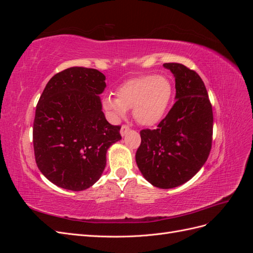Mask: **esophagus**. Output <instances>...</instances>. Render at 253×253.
<instances>
[{
    "mask_svg": "<svg viewBox=\"0 0 253 253\" xmlns=\"http://www.w3.org/2000/svg\"><path fill=\"white\" fill-rule=\"evenodd\" d=\"M128 131H129V127H128L127 126H126V125H125V126H121V128H120V134H121V136H122V137H124V136L128 132Z\"/></svg>",
    "mask_w": 253,
    "mask_h": 253,
    "instance_id": "esophagus-1",
    "label": "esophagus"
}]
</instances>
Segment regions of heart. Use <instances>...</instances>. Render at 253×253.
<instances>
[{"label": "heart", "mask_w": 253, "mask_h": 253, "mask_svg": "<svg viewBox=\"0 0 253 253\" xmlns=\"http://www.w3.org/2000/svg\"><path fill=\"white\" fill-rule=\"evenodd\" d=\"M117 98L103 99V108L114 119L126 116L133 109V117L141 126H154L166 115L172 99L170 80L160 75H145L129 79L116 91Z\"/></svg>", "instance_id": "heart-1"}]
</instances>
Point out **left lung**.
Instances as JSON below:
<instances>
[{
  "mask_svg": "<svg viewBox=\"0 0 253 253\" xmlns=\"http://www.w3.org/2000/svg\"><path fill=\"white\" fill-rule=\"evenodd\" d=\"M175 77V103L156 129H142L136 164L154 187L171 189L190 180L208 159L213 113L198 74L179 63H165Z\"/></svg>",
  "mask_w": 253,
  "mask_h": 253,
  "instance_id": "8db88e82",
  "label": "left lung"
}]
</instances>
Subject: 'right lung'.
<instances>
[{
	"mask_svg": "<svg viewBox=\"0 0 253 253\" xmlns=\"http://www.w3.org/2000/svg\"><path fill=\"white\" fill-rule=\"evenodd\" d=\"M105 76L94 68L70 67L48 81L36 108L34 150L41 173L72 191L101 177L106 152L121 139L120 126L105 119L99 95Z\"/></svg>",
	"mask_w": 253,
	"mask_h": 253,
	"instance_id": "1",
	"label": "right lung"
}]
</instances>
